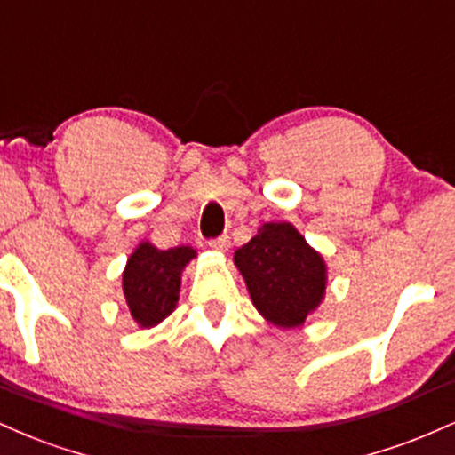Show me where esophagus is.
Listing matches in <instances>:
<instances>
[{"instance_id": "1", "label": "esophagus", "mask_w": 455, "mask_h": 455, "mask_svg": "<svg viewBox=\"0 0 455 455\" xmlns=\"http://www.w3.org/2000/svg\"><path fill=\"white\" fill-rule=\"evenodd\" d=\"M228 245H231V239H228V235H220V237L212 239V242H210V248L216 250V252H227Z\"/></svg>"}]
</instances>
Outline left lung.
I'll list each match as a JSON object with an SVG mask.
<instances>
[{
  "label": "left lung",
  "instance_id": "left-lung-1",
  "mask_svg": "<svg viewBox=\"0 0 455 455\" xmlns=\"http://www.w3.org/2000/svg\"><path fill=\"white\" fill-rule=\"evenodd\" d=\"M259 315L295 329L325 299L327 263L291 222H265L233 254Z\"/></svg>",
  "mask_w": 455,
  "mask_h": 455
}]
</instances>
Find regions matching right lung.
<instances>
[{
  "label": "right lung",
  "instance_id": "obj_1",
  "mask_svg": "<svg viewBox=\"0 0 455 455\" xmlns=\"http://www.w3.org/2000/svg\"><path fill=\"white\" fill-rule=\"evenodd\" d=\"M196 259L190 245L158 250L151 242H140L128 257L122 274L124 299L130 316L140 329L160 325L177 307L181 274Z\"/></svg>",
  "mask_w": 455,
  "mask_h": 455
}]
</instances>
